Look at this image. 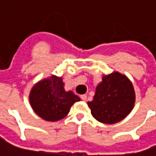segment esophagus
Instances as JSON below:
<instances>
[{
    "mask_svg": "<svg viewBox=\"0 0 156 156\" xmlns=\"http://www.w3.org/2000/svg\"><path fill=\"white\" fill-rule=\"evenodd\" d=\"M81 99L83 100V101H86V100H87V95H81Z\"/></svg>",
    "mask_w": 156,
    "mask_h": 156,
    "instance_id": "1",
    "label": "esophagus"
}]
</instances>
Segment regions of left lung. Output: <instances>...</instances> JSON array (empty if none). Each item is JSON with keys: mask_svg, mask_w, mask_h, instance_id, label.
Segmentation results:
<instances>
[{"mask_svg": "<svg viewBox=\"0 0 156 156\" xmlns=\"http://www.w3.org/2000/svg\"><path fill=\"white\" fill-rule=\"evenodd\" d=\"M135 92L125 75L112 73L104 75L96 88L93 100L88 102L91 114L100 122L113 124L122 121L132 110Z\"/></svg>", "mask_w": 156, "mask_h": 156, "instance_id": "1", "label": "left lung"}]
</instances>
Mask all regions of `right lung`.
<instances>
[{
  "label": "right lung",
  "mask_w": 156,
  "mask_h": 156,
  "mask_svg": "<svg viewBox=\"0 0 156 156\" xmlns=\"http://www.w3.org/2000/svg\"><path fill=\"white\" fill-rule=\"evenodd\" d=\"M34 111L42 119L50 122L61 120L67 115L79 97L72 91H66L62 78L52 75L36 83L29 96Z\"/></svg>",
  "instance_id": "add662e5"
}]
</instances>
